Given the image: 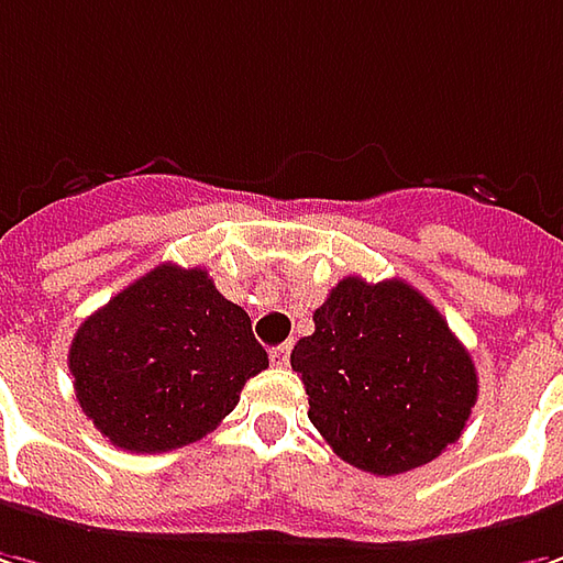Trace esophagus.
<instances>
[{
  "label": "esophagus",
  "mask_w": 563,
  "mask_h": 563,
  "mask_svg": "<svg viewBox=\"0 0 563 563\" xmlns=\"http://www.w3.org/2000/svg\"><path fill=\"white\" fill-rule=\"evenodd\" d=\"M271 361H274L277 367H286V364H289V342H286V345H277V349H271Z\"/></svg>",
  "instance_id": "34e87169"
}]
</instances>
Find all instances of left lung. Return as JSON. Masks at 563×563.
<instances>
[{"mask_svg":"<svg viewBox=\"0 0 563 563\" xmlns=\"http://www.w3.org/2000/svg\"><path fill=\"white\" fill-rule=\"evenodd\" d=\"M289 361L327 445L377 476L442 455L476 401L471 352L405 280L336 283Z\"/></svg>","mask_w":563,"mask_h":563,"instance_id":"left-lung-1","label":"left lung"}]
</instances>
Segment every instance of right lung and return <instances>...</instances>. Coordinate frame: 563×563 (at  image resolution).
<instances>
[{
	"label": "right lung",
	"instance_id": "right-lung-1",
	"mask_svg": "<svg viewBox=\"0 0 563 563\" xmlns=\"http://www.w3.org/2000/svg\"><path fill=\"white\" fill-rule=\"evenodd\" d=\"M68 367L96 430L124 452L155 455L211 433L267 352L208 271L158 264L80 323Z\"/></svg>",
	"mask_w": 563,
	"mask_h": 563
}]
</instances>
